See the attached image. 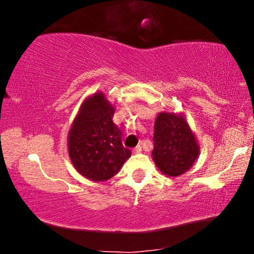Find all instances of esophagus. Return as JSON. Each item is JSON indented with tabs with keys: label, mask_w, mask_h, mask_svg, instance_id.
Segmentation results:
<instances>
[{
	"label": "esophagus",
	"mask_w": 254,
	"mask_h": 254,
	"mask_svg": "<svg viewBox=\"0 0 254 254\" xmlns=\"http://www.w3.org/2000/svg\"><path fill=\"white\" fill-rule=\"evenodd\" d=\"M133 153H135V154H138V153H141V151H142V147H141V145H136V147L135 148H133Z\"/></svg>",
	"instance_id": "obj_1"
}]
</instances>
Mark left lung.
Listing matches in <instances>:
<instances>
[{
  "instance_id": "8db88e82",
  "label": "left lung",
  "mask_w": 254,
  "mask_h": 254,
  "mask_svg": "<svg viewBox=\"0 0 254 254\" xmlns=\"http://www.w3.org/2000/svg\"><path fill=\"white\" fill-rule=\"evenodd\" d=\"M153 139L154 164L167 177L182 176L199 156V144L184 112H160L154 123Z\"/></svg>"
}]
</instances>
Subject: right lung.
I'll return each instance as SVG.
<instances>
[{"label": "right lung", "mask_w": 254, "mask_h": 254, "mask_svg": "<svg viewBox=\"0 0 254 254\" xmlns=\"http://www.w3.org/2000/svg\"><path fill=\"white\" fill-rule=\"evenodd\" d=\"M115 106L103 92L87 97L68 132V154L74 168L92 182H106L118 173L131 151L122 144L113 123Z\"/></svg>", "instance_id": "right-lung-1"}]
</instances>
